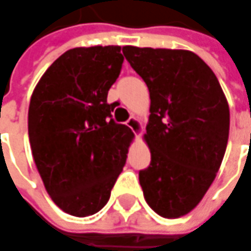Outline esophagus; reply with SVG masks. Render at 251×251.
Returning a JSON list of instances; mask_svg holds the SVG:
<instances>
[{
  "mask_svg": "<svg viewBox=\"0 0 251 251\" xmlns=\"http://www.w3.org/2000/svg\"><path fill=\"white\" fill-rule=\"evenodd\" d=\"M126 125L129 126L132 130L134 132V134H142L143 133V125L142 122L137 119L136 117H130L127 119V122H126Z\"/></svg>",
  "mask_w": 251,
  "mask_h": 251,
  "instance_id": "1",
  "label": "esophagus"
}]
</instances>
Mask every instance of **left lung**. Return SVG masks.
Masks as SVG:
<instances>
[{
  "mask_svg": "<svg viewBox=\"0 0 251 251\" xmlns=\"http://www.w3.org/2000/svg\"><path fill=\"white\" fill-rule=\"evenodd\" d=\"M122 52L151 100L143 195L161 217H183L201 201L225 155L228 101L211 68L192 51L125 46Z\"/></svg>",
  "mask_w": 251,
  "mask_h": 251,
  "instance_id": "left-lung-1",
  "label": "left lung"
}]
</instances>
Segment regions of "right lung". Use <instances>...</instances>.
Wrapping results in <instances>:
<instances>
[{
    "label": "right lung",
    "mask_w": 251,
    "mask_h": 251,
    "mask_svg": "<svg viewBox=\"0 0 251 251\" xmlns=\"http://www.w3.org/2000/svg\"><path fill=\"white\" fill-rule=\"evenodd\" d=\"M119 46L68 50L36 84L29 105L33 160L52 201L89 217L108 203L133 132L115 124L107 102L122 69Z\"/></svg>",
    "instance_id": "obj_1"
}]
</instances>
